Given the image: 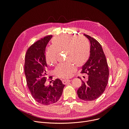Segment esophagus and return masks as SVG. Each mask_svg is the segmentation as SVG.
Here are the masks:
<instances>
[{
	"label": "esophagus",
	"instance_id": "1",
	"mask_svg": "<svg viewBox=\"0 0 129 129\" xmlns=\"http://www.w3.org/2000/svg\"><path fill=\"white\" fill-rule=\"evenodd\" d=\"M70 81H71L70 80H63L62 81V82H63V83L64 84H67V83L70 82Z\"/></svg>",
	"mask_w": 129,
	"mask_h": 129
}]
</instances>
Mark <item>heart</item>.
<instances>
[{
  "mask_svg": "<svg viewBox=\"0 0 129 129\" xmlns=\"http://www.w3.org/2000/svg\"><path fill=\"white\" fill-rule=\"evenodd\" d=\"M52 45L46 51L47 64L53 65L57 62L58 52H65V62L59 64L55 72L62 78L70 77L78 66L83 65L88 61L90 54V45L84 36L73 35H61L53 38Z\"/></svg>",
  "mask_w": 129,
  "mask_h": 129,
  "instance_id": "obj_1",
  "label": "heart"
}]
</instances>
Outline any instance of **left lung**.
Segmentation results:
<instances>
[{"mask_svg":"<svg viewBox=\"0 0 129 129\" xmlns=\"http://www.w3.org/2000/svg\"><path fill=\"white\" fill-rule=\"evenodd\" d=\"M84 35L91 44L90 55L83 66L81 73H86L89 76L87 82L82 80V85L77 91V94L81 100L91 101L99 98L105 91L108 82L109 70L100 43L90 36Z\"/></svg>","mask_w":129,"mask_h":129,"instance_id":"obj_1","label":"left lung"}]
</instances>
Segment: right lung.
<instances>
[{
    "mask_svg": "<svg viewBox=\"0 0 129 129\" xmlns=\"http://www.w3.org/2000/svg\"><path fill=\"white\" fill-rule=\"evenodd\" d=\"M51 35H47L33 44L27 50L24 63V73L27 87L33 98L38 103L49 105L59 101L65 85L57 79L53 85L46 86L47 63L45 55V47ZM52 79V76L48 78Z\"/></svg>",
    "mask_w": 129,
    "mask_h": 129,
    "instance_id": "obj_1",
    "label": "right lung"
}]
</instances>
